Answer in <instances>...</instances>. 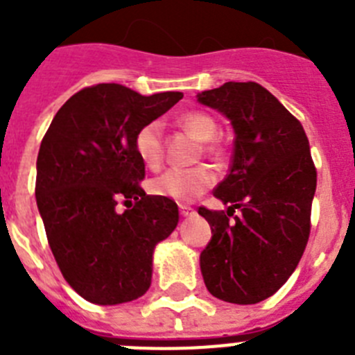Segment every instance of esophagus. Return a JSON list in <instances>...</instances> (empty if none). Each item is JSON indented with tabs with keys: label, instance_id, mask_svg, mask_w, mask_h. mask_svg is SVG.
<instances>
[{
	"label": "esophagus",
	"instance_id": "34e87169",
	"mask_svg": "<svg viewBox=\"0 0 355 355\" xmlns=\"http://www.w3.org/2000/svg\"><path fill=\"white\" fill-rule=\"evenodd\" d=\"M193 208H190V206H187V205H181L180 206V215L181 216H190V215H193Z\"/></svg>",
	"mask_w": 355,
	"mask_h": 355
}]
</instances>
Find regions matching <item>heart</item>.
<instances>
[{
	"label": "heart",
	"instance_id": "obj_1",
	"mask_svg": "<svg viewBox=\"0 0 355 355\" xmlns=\"http://www.w3.org/2000/svg\"><path fill=\"white\" fill-rule=\"evenodd\" d=\"M180 124L202 142L216 135V122L205 112H187ZM135 150L149 168H158L163 162V126L159 121L144 124L135 135ZM213 150V146H208ZM215 181V174L206 165L192 168H168L150 181V190L156 196L167 197L175 202H190L205 193Z\"/></svg>",
	"mask_w": 355,
	"mask_h": 355
}]
</instances>
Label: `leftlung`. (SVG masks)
Segmentation results:
<instances>
[{
	"label": "left lung",
	"instance_id": "obj_1",
	"mask_svg": "<svg viewBox=\"0 0 355 355\" xmlns=\"http://www.w3.org/2000/svg\"><path fill=\"white\" fill-rule=\"evenodd\" d=\"M197 99L234 130L231 168L215 188L231 206L227 213L199 208L213 233L200 272L216 299L258 304L286 283L307 245L316 190L309 140L299 119L254 81H227Z\"/></svg>",
	"mask_w": 355,
	"mask_h": 355
}]
</instances>
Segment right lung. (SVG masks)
Returning <instances> with one entry per match:
<instances>
[{
	"mask_svg": "<svg viewBox=\"0 0 355 355\" xmlns=\"http://www.w3.org/2000/svg\"><path fill=\"white\" fill-rule=\"evenodd\" d=\"M181 97L94 85L74 94L44 135L37 206L62 275L89 302H131L149 290L155 247L174 231L180 211L172 199L144 192L135 135ZM121 202L127 209L119 214Z\"/></svg>",
	"mask_w": 355,
	"mask_h": 355,
	"instance_id": "obj_1",
	"label": "right lung"
}]
</instances>
